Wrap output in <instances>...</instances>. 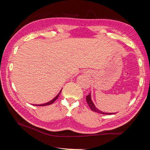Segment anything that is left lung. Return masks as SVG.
I'll list each match as a JSON object with an SVG mask.
<instances>
[{"mask_svg":"<svg viewBox=\"0 0 150 150\" xmlns=\"http://www.w3.org/2000/svg\"><path fill=\"white\" fill-rule=\"evenodd\" d=\"M86 100H87V103L89 106V107L91 108V110L95 112H97V113H99V114H103V115H112V114H115V113H108V112H102L100 110H98V109L94 105V103H93L92 99H91V93L89 95L87 96V97H86Z\"/></svg>","mask_w":150,"mask_h":150,"instance_id":"1","label":"left lung"}]
</instances>
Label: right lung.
Instances as JSON below:
<instances>
[{
    "label": "right lung",
    "mask_w": 150,
    "mask_h": 150,
    "mask_svg": "<svg viewBox=\"0 0 150 150\" xmlns=\"http://www.w3.org/2000/svg\"><path fill=\"white\" fill-rule=\"evenodd\" d=\"M62 90L60 91V92L58 93V95L55 96V97H54V98H53L52 100H51L50 101H49V102L48 103H44V104H42V105H35V106H47V105H51V104H52L54 102V101L57 99V98H58V96H59V94L61 93V91H62Z\"/></svg>",
    "instance_id": "add662e5"
}]
</instances>
